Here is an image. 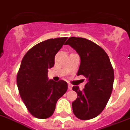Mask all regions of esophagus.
Masks as SVG:
<instances>
[{
    "label": "esophagus",
    "instance_id": "34e87169",
    "mask_svg": "<svg viewBox=\"0 0 130 130\" xmlns=\"http://www.w3.org/2000/svg\"><path fill=\"white\" fill-rule=\"evenodd\" d=\"M72 85H71V84H69V90H71L72 89Z\"/></svg>",
    "mask_w": 130,
    "mask_h": 130
}]
</instances>
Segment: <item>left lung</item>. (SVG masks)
<instances>
[{
  "label": "left lung",
  "instance_id": "1",
  "mask_svg": "<svg viewBox=\"0 0 130 130\" xmlns=\"http://www.w3.org/2000/svg\"><path fill=\"white\" fill-rule=\"evenodd\" d=\"M65 44L79 54L81 63L77 75H84L87 79L82 91L78 86L73 87L77 94L72 103L73 113L81 120L91 119L101 114L112 94L115 79L112 66L106 51L88 39L71 37Z\"/></svg>",
  "mask_w": 130,
  "mask_h": 130
}]
</instances>
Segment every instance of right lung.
Instances as JSON below:
<instances>
[{
  "instance_id": "add662e5",
  "label": "right lung",
  "mask_w": 130,
  "mask_h": 130,
  "mask_svg": "<svg viewBox=\"0 0 130 130\" xmlns=\"http://www.w3.org/2000/svg\"><path fill=\"white\" fill-rule=\"evenodd\" d=\"M67 38L48 39L29 49L22 58L17 74L20 97L29 112L38 119L52 116L57 100L66 93L64 80H48V71L55 64V56Z\"/></svg>"
}]
</instances>
